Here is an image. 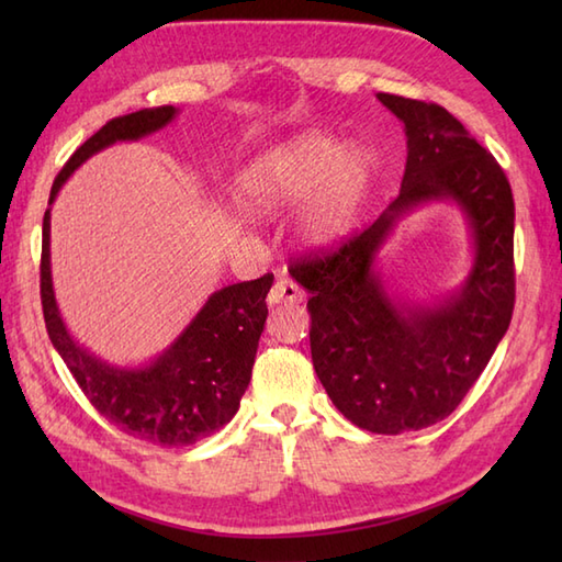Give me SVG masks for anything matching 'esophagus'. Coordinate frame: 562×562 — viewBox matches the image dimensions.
<instances>
[{
  "mask_svg": "<svg viewBox=\"0 0 562 562\" xmlns=\"http://www.w3.org/2000/svg\"><path fill=\"white\" fill-rule=\"evenodd\" d=\"M268 302L274 306V304H300L304 302V290L300 288V284L282 278L272 284V290L268 294Z\"/></svg>",
  "mask_w": 562,
  "mask_h": 562,
  "instance_id": "1",
  "label": "esophagus"
}]
</instances>
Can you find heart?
<instances>
[{"mask_svg": "<svg viewBox=\"0 0 562 562\" xmlns=\"http://www.w3.org/2000/svg\"><path fill=\"white\" fill-rule=\"evenodd\" d=\"M372 181V151L312 130L246 166L241 202L262 214L302 205L294 222L296 238L306 248L326 250L355 232Z\"/></svg>", "mask_w": 562, "mask_h": 562, "instance_id": "1", "label": "heart"}]
</instances>
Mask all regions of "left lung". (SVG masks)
Wrapping results in <instances>:
<instances>
[{"mask_svg":"<svg viewBox=\"0 0 562 562\" xmlns=\"http://www.w3.org/2000/svg\"><path fill=\"white\" fill-rule=\"evenodd\" d=\"M376 99L403 123L401 193L336 254L302 260L292 278L312 294V360L333 405L357 427L401 435L445 420L483 374L515 308V200L505 171L437 103ZM457 206L472 244L460 288L411 303L380 272V248L408 213Z\"/></svg>","mask_w":562,"mask_h":562,"instance_id":"1","label":"left lung"}]
</instances>
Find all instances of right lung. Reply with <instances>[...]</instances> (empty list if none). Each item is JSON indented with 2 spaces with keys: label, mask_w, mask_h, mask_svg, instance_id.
I'll return each mask as SVG.
<instances>
[{
  "label": "right lung",
  "mask_w": 562,
  "mask_h": 562,
  "mask_svg": "<svg viewBox=\"0 0 562 562\" xmlns=\"http://www.w3.org/2000/svg\"><path fill=\"white\" fill-rule=\"evenodd\" d=\"M178 113L181 111L173 105H161L105 123L57 173L43 217L41 300L53 348L105 420L121 432L157 447L195 445L220 432L236 415L254 372L260 333L266 328V296L272 288V274L212 292L169 348L149 362L113 364L71 336L59 314L50 262V210L67 178L93 154L117 142H139L159 133Z\"/></svg>",
  "instance_id": "add662e5"
}]
</instances>
